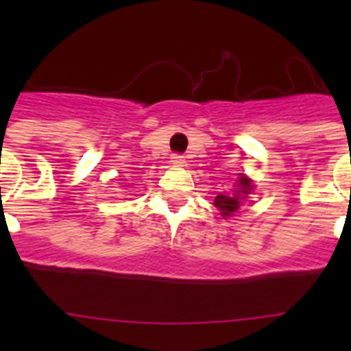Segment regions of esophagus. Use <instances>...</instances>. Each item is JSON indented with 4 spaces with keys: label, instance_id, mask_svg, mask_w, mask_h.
Returning a JSON list of instances; mask_svg holds the SVG:
<instances>
[{
    "label": "esophagus",
    "instance_id": "obj_1",
    "mask_svg": "<svg viewBox=\"0 0 351 351\" xmlns=\"http://www.w3.org/2000/svg\"><path fill=\"white\" fill-rule=\"evenodd\" d=\"M170 161H172L173 167H184V163H186V160L182 154H172Z\"/></svg>",
    "mask_w": 351,
    "mask_h": 351
}]
</instances>
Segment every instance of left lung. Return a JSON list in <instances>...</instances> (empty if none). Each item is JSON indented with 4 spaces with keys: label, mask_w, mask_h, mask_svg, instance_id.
<instances>
[{
    "label": "left lung",
    "mask_w": 351,
    "mask_h": 351,
    "mask_svg": "<svg viewBox=\"0 0 351 351\" xmlns=\"http://www.w3.org/2000/svg\"><path fill=\"white\" fill-rule=\"evenodd\" d=\"M237 190L234 193H219L218 197L214 198V206L218 207L219 213H221L223 218H230L237 213V209L241 207L244 198L251 193L253 190V184H251V179L246 178L244 173H239L237 179Z\"/></svg>",
    "instance_id": "obj_1"
}]
</instances>
